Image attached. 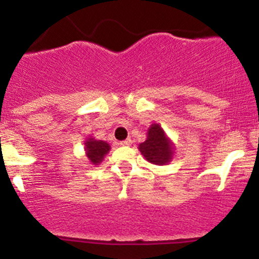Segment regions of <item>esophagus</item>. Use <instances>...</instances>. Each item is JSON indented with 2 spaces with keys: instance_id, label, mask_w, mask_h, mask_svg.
Here are the masks:
<instances>
[{
  "instance_id": "34e87169",
  "label": "esophagus",
  "mask_w": 259,
  "mask_h": 259,
  "mask_svg": "<svg viewBox=\"0 0 259 259\" xmlns=\"http://www.w3.org/2000/svg\"><path fill=\"white\" fill-rule=\"evenodd\" d=\"M132 139H130V138H127V139H125V140H122V142H120L119 143V145H121V146H129V145H132Z\"/></svg>"
}]
</instances>
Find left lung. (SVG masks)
<instances>
[{"label":"left lung","mask_w":259,"mask_h":259,"mask_svg":"<svg viewBox=\"0 0 259 259\" xmlns=\"http://www.w3.org/2000/svg\"><path fill=\"white\" fill-rule=\"evenodd\" d=\"M140 151L150 163L161 165L170 161L173 155V146L166 139L163 129L158 124L151 125L148 130V139L139 145Z\"/></svg>","instance_id":"obj_1"}]
</instances>
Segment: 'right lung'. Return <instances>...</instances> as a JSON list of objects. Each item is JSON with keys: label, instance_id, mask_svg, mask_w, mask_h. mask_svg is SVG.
Here are the masks:
<instances>
[{"label": "right lung", "instance_id": "right-lung-1", "mask_svg": "<svg viewBox=\"0 0 259 259\" xmlns=\"http://www.w3.org/2000/svg\"><path fill=\"white\" fill-rule=\"evenodd\" d=\"M86 145V155H88L89 160H91L93 164H99L104 159L105 154L110 150V145L101 140H94L89 139L85 143Z\"/></svg>", "mask_w": 259, "mask_h": 259}]
</instances>
